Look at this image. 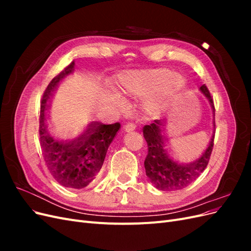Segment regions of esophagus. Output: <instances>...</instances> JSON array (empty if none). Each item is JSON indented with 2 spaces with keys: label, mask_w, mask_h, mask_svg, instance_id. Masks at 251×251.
Segmentation results:
<instances>
[{
  "label": "esophagus",
  "mask_w": 251,
  "mask_h": 251,
  "mask_svg": "<svg viewBox=\"0 0 251 251\" xmlns=\"http://www.w3.org/2000/svg\"><path fill=\"white\" fill-rule=\"evenodd\" d=\"M124 128H125L126 132H132V131H134L135 128H136V126L134 124H126L124 126Z\"/></svg>",
  "instance_id": "obj_1"
}]
</instances>
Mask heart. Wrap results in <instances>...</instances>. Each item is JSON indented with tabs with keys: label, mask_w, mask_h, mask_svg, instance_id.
<instances>
[{
	"label": "heart",
	"mask_w": 251,
	"mask_h": 251,
	"mask_svg": "<svg viewBox=\"0 0 251 251\" xmlns=\"http://www.w3.org/2000/svg\"><path fill=\"white\" fill-rule=\"evenodd\" d=\"M179 77L180 75L173 73L168 68H153L126 73L119 76L114 83V90L117 94H112L111 100L117 105H124L125 101L118 94L137 100L142 98L141 105L144 112L153 114L164 109L178 95L183 87V80L180 81Z\"/></svg>",
	"instance_id": "obj_1"
}]
</instances>
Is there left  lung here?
Listing matches in <instances>:
<instances>
[{"label": "left lung", "mask_w": 251, "mask_h": 251, "mask_svg": "<svg viewBox=\"0 0 251 251\" xmlns=\"http://www.w3.org/2000/svg\"><path fill=\"white\" fill-rule=\"evenodd\" d=\"M200 91L207 97L215 116L214 100L207 87L201 86ZM142 131L149 150L144 160V168L147 176L156 188L160 191L182 189L194 182L206 169L214 148L215 134L200 158L193 162L182 163L174 158L169 148L168 139L163 132V119H156L150 126H144Z\"/></svg>", "instance_id": "obj_1"}]
</instances>
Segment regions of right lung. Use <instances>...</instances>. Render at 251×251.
<instances>
[{
  "label": "right lung",
  "mask_w": 251,
  "mask_h": 251,
  "mask_svg": "<svg viewBox=\"0 0 251 251\" xmlns=\"http://www.w3.org/2000/svg\"><path fill=\"white\" fill-rule=\"evenodd\" d=\"M74 70V62L53 78L41 100L40 144L45 162L60 185L83 188L92 182L103 164L108 148L120 128V124L103 125L91 121L81 131L60 133L48 120L50 97L58 82Z\"/></svg>",
  "instance_id": "obj_1"
}]
</instances>
